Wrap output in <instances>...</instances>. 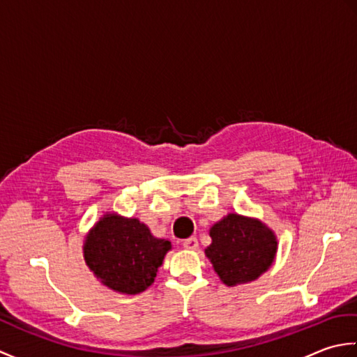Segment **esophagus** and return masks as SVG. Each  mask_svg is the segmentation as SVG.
Instances as JSON below:
<instances>
[{"instance_id": "obj_1", "label": "esophagus", "mask_w": 357, "mask_h": 357, "mask_svg": "<svg viewBox=\"0 0 357 357\" xmlns=\"http://www.w3.org/2000/svg\"><path fill=\"white\" fill-rule=\"evenodd\" d=\"M183 245H184V248H187V250H198V248H199V242H198V239H196L195 236H192V238L185 239V241L183 242Z\"/></svg>"}]
</instances>
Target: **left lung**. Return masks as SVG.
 <instances>
[{"label": "left lung", "mask_w": 357, "mask_h": 357, "mask_svg": "<svg viewBox=\"0 0 357 357\" xmlns=\"http://www.w3.org/2000/svg\"><path fill=\"white\" fill-rule=\"evenodd\" d=\"M206 256L219 279L233 287L247 284L267 271L278 252L275 233L259 219L227 215L210 229Z\"/></svg>", "instance_id": "left-lung-1"}]
</instances>
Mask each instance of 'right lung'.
Segmentation results:
<instances>
[{
    "label": "right lung",
    "instance_id": "right-lung-1",
    "mask_svg": "<svg viewBox=\"0 0 357 357\" xmlns=\"http://www.w3.org/2000/svg\"><path fill=\"white\" fill-rule=\"evenodd\" d=\"M170 248V241L155 238L139 219L116 213L104 215L82 247L87 267L96 279L124 294L147 290Z\"/></svg>",
    "mask_w": 357,
    "mask_h": 357
}]
</instances>
